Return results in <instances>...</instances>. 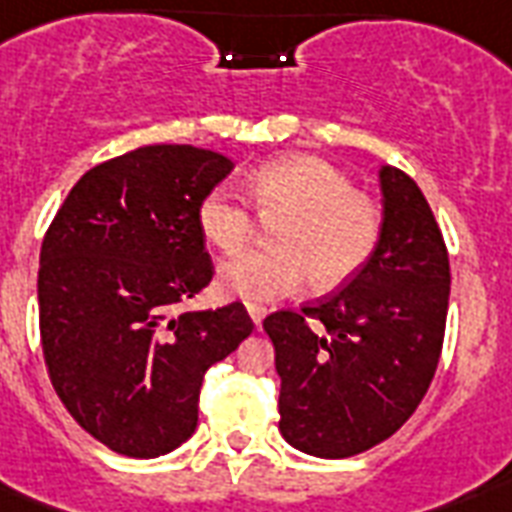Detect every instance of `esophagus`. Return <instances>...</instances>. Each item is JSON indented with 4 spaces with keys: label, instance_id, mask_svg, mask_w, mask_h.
Segmentation results:
<instances>
[{
    "label": "esophagus",
    "instance_id": "obj_1",
    "mask_svg": "<svg viewBox=\"0 0 512 512\" xmlns=\"http://www.w3.org/2000/svg\"><path fill=\"white\" fill-rule=\"evenodd\" d=\"M245 310H248V315H251L253 326L256 328L261 326V320L267 318V307H264V304H256V301H248V304H245Z\"/></svg>",
    "mask_w": 512,
    "mask_h": 512
}]
</instances>
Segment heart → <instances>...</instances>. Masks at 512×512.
<instances>
[{"label":"heart","mask_w":512,"mask_h":512,"mask_svg":"<svg viewBox=\"0 0 512 512\" xmlns=\"http://www.w3.org/2000/svg\"><path fill=\"white\" fill-rule=\"evenodd\" d=\"M264 219H280L277 248L245 251L219 267V288L248 301L291 296L312 275L318 288H339L366 267L382 240L384 216L352 176L315 154H285L256 168L245 184ZM202 237L232 253L248 243L253 213L229 186H213L197 208Z\"/></svg>","instance_id":"heart-1"}]
</instances>
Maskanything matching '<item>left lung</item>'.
Masks as SVG:
<instances>
[{
	"instance_id": "obj_1",
	"label": "left lung",
	"mask_w": 512,
	"mask_h": 512,
	"mask_svg": "<svg viewBox=\"0 0 512 512\" xmlns=\"http://www.w3.org/2000/svg\"><path fill=\"white\" fill-rule=\"evenodd\" d=\"M384 227L366 267L318 304L264 320L280 374V433L323 459L398 433L425 398L449 312V251L425 194L382 168Z\"/></svg>"
}]
</instances>
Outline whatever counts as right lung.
<instances>
[{"label":"right lung","instance_id":"right-lung-1","mask_svg":"<svg viewBox=\"0 0 512 512\" xmlns=\"http://www.w3.org/2000/svg\"><path fill=\"white\" fill-rule=\"evenodd\" d=\"M232 160L154 144L71 186L39 253V334L58 398L117 454L154 459L197 427L205 371L253 331L243 301L178 312L213 280L197 208Z\"/></svg>","mask_w":512,"mask_h":512}]
</instances>
